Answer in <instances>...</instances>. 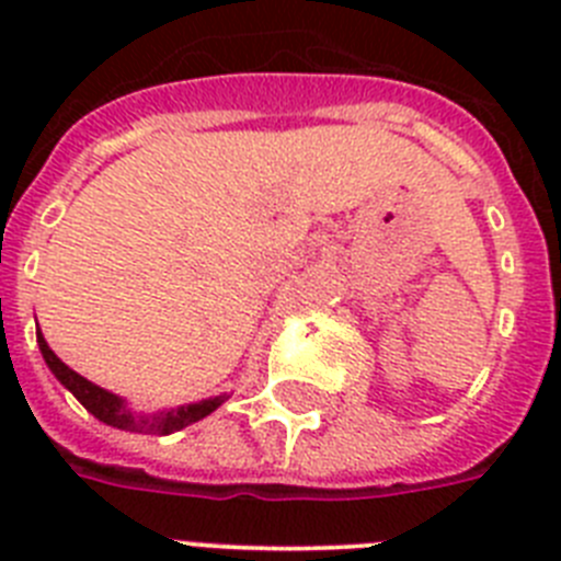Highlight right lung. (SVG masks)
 Here are the masks:
<instances>
[{
  "label": "right lung",
  "instance_id": "right-lung-1",
  "mask_svg": "<svg viewBox=\"0 0 561 561\" xmlns=\"http://www.w3.org/2000/svg\"><path fill=\"white\" fill-rule=\"evenodd\" d=\"M38 348H42L44 354V362L49 365V370L58 376V381H61L64 388L69 390V393L76 396L78 401H81L83 408L89 410V413L95 415V419H101L103 424H108V427H117V430H128V433H148V435H168L173 433V430H182L187 427V424H193V421L205 419V415H210L213 410L219 408L221 401H225V396H216V399H207V401H199V404H191V408H180V410H171V413H160V415H134L131 410L123 408V401L117 399V396L106 393L103 388H98V385H92L89 379H83L81 374H76L72 368H67L61 359H58L53 351H49V345L44 342L42 331H38Z\"/></svg>",
  "mask_w": 561,
  "mask_h": 561
}]
</instances>
